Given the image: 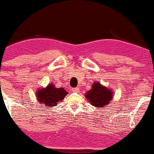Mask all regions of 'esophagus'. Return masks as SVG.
<instances>
[{
	"label": "esophagus",
	"mask_w": 154,
	"mask_h": 154,
	"mask_svg": "<svg viewBox=\"0 0 154 154\" xmlns=\"http://www.w3.org/2000/svg\"><path fill=\"white\" fill-rule=\"evenodd\" d=\"M72 92H79V88H78V87H76V88H73Z\"/></svg>",
	"instance_id": "obj_1"
}]
</instances>
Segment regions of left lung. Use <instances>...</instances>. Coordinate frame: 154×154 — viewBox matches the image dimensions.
Segmentation results:
<instances>
[{"label": "left lung", "instance_id": "left-lung-1", "mask_svg": "<svg viewBox=\"0 0 154 154\" xmlns=\"http://www.w3.org/2000/svg\"><path fill=\"white\" fill-rule=\"evenodd\" d=\"M85 96L93 106L99 109L103 108L112 101L113 92L99 82H95L92 83L91 89L85 93Z\"/></svg>", "mask_w": 154, "mask_h": 154}]
</instances>
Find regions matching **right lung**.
<instances>
[{
	"label": "right lung",
	"instance_id": "1",
	"mask_svg": "<svg viewBox=\"0 0 154 154\" xmlns=\"http://www.w3.org/2000/svg\"><path fill=\"white\" fill-rule=\"evenodd\" d=\"M68 92L64 88H56L55 84H49L45 88L42 87L36 91L35 96L38 103L42 106L49 109L51 107L55 106L59 102L63 100Z\"/></svg>",
	"mask_w": 154,
	"mask_h": 154
}]
</instances>
